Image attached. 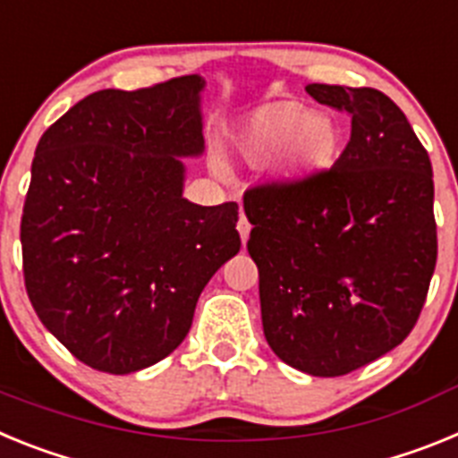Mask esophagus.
<instances>
[{
    "label": "esophagus",
    "instance_id": "34e87169",
    "mask_svg": "<svg viewBox=\"0 0 458 458\" xmlns=\"http://www.w3.org/2000/svg\"><path fill=\"white\" fill-rule=\"evenodd\" d=\"M236 226H238V233H241L242 245H245V242H248V238H250V222H248V217H245V213H241Z\"/></svg>",
    "mask_w": 458,
    "mask_h": 458
}]
</instances>
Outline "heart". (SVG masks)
<instances>
[{"instance_id":"b5f03b06","label":"heart","mask_w":458,"mask_h":458,"mask_svg":"<svg viewBox=\"0 0 458 458\" xmlns=\"http://www.w3.org/2000/svg\"><path fill=\"white\" fill-rule=\"evenodd\" d=\"M238 141L252 163H264L279 153V172L295 181L333 165L339 151V131L327 116L310 114L305 105L273 100L248 116Z\"/></svg>"}]
</instances>
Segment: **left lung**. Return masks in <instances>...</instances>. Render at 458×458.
Returning <instances> with one entry per match:
<instances>
[{
	"mask_svg": "<svg viewBox=\"0 0 458 458\" xmlns=\"http://www.w3.org/2000/svg\"><path fill=\"white\" fill-rule=\"evenodd\" d=\"M351 114L337 163L242 197L266 342L311 376H344L411 335L438 257L434 174L406 114L376 89L307 84Z\"/></svg>",
	"mask_w": 458,
	"mask_h": 458,
	"instance_id": "obj_1",
	"label": "left lung"
}]
</instances>
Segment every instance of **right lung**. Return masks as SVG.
I'll return each instance as SVG.
<instances>
[{
  "mask_svg": "<svg viewBox=\"0 0 458 458\" xmlns=\"http://www.w3.org/2000/svg\"><path fill=\"white\" fill-rule=\"evenodd\" d=\"M199 75L72 105L36 147L22 208L24 286L80 362L132 374L167 358L208 279L238 254V204L183 197L204 153Z\"/></svg>",
  "mask_w": 458,
  "mask_h": 458,
  "instance_id": "1",
  "label": "right lung"
}]
</instances>
